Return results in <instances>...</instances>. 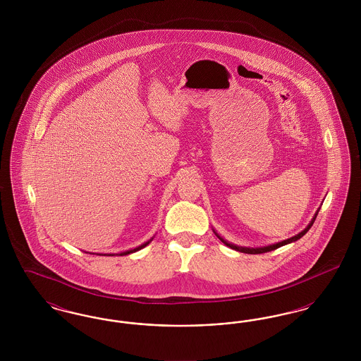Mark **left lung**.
Wrapping results in <instances>:
<instances>
[{"mask_svg":"<svg viewBox=\"0 0 361 361\" xmlns=\"http://www.w3.org/2000/svg\"><path fill=\"white\" fill-rule=\"evenodd\" d=\"M319 211V209H318ZM318 211L315 212V215H314V218L311 219V222H310L309 226L303 230V231H300L299 234H296V235H293L291 238H288V240H281V242H277V243H274V245H269V246H264V247H242V246H237V245H233V243H230V242H227V240H224L221 235H218V233H215L216 234V237L219 238V240L224 242L226 246H228V247H231V249H234V250H237V252H242V253H247V255H261V253H267V252H271V250H275L277 247H280V246H284V245H287V243H291V242H295V240H300L307 231H309L310 228H311V226L314 224V221H315V218H317V215H318Z\"/></svg>","mask_w":361,"mask_h":361,"instance_id":"obj_1","label":"left lung"}]
</instances>
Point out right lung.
I'll list each match as a JSON object with an SVG mask.
<instances>
[{
    "label": "right lung",
    "mask_w": 361,
    "mask_h": 361,
    "mask_svg": "<svg viewBox=\"0 0 361 361\" xmlns=\"http://www.w3.org/2000/svg\"><path fill=\"white\" fill-rule=\"evenodd\" d=\"M153 240V238H152ZM152 240H147V242H145V243H142L140 246H137L135 249H131V250H127V252H121V253H118V255H106V256H127V255H130V253H134V252H137V250H140V249H143L145 246H147ZM105 256V255H104Z\"/></svg>",
    "instance_id": "1"
}]
</instances>
